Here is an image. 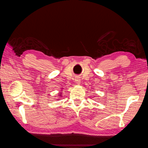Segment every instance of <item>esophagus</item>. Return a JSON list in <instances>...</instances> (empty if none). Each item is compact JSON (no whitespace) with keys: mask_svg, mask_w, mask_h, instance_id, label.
<instances>
[{"mask_svg":"<svg viewBox=\"0 0 148 148\" xmlns=\"http://www.w3.org/2000/svg\"><path fill=\"white\" fill-rule=\"evenodd\" d=\"M75 81H76V83L77 84H80V82H81V80H80V79L78 78V77H76V79H75Z\"/></svg>","mask_w":148,"mask_h":148,"instance_id":"34e87169","label":"esophagus"}]
</instances>
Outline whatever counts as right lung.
<instances>
[{"label": "right lung", "mask_w": 148, "mask_h": 148, "mask_svg": "<svg viewBox=\"0 0 148 148\" xmlns=\"http://www.w3.org/2000/svg\"><path fill=\"white\" fill-rule=\"evenodd\" d=\"M59 95H60V96H61V95H62V94H61V92H60V93H59Z\"/></svg>", "instance_id": "obj_1"}]
</instances>
